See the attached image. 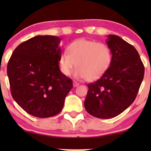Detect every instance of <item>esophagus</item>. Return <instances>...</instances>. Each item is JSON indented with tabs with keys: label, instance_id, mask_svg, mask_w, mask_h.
Listing matches in <instances>:
<instances>
[{
	"label": "esophagus",
	"instance_id": "1",
	"mask_svg": "<svg viewBox=\"0 0 151 151\" xmlns=\"http://www.w3.org/2000/svg\"><path fill=\"white\" fill-rule=\"evenodd\" d=\"M79 85H80V84H79V83H77V82H76V81L73 82V85H74V87H77Z\"/></svg>",
	"mask_w": 151,
	"mask_h": 151
}]
</instances>
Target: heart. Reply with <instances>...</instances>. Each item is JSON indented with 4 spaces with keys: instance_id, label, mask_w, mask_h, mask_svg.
Masks as SVG:
<instances>
[{
    "instance_id": "heart-1",
    "label": "heart",
    "mask_w": 151,
    "mask_h": 151,
    "mask_svg": "<svg viewBox=\"0 0 151 151\" xmlns=\"http://www.w3.org/2000/svg\"><path fill=\"white\" fill-rule=\"evenodd\" d=\"M60 57V68L64 75L69 76L77 66V78L94 81L99 79L112 63V52L106 44L80 39L70 44Z\"/></svg>"
}]
</instances>
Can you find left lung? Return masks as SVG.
I'll list each match as a JSON object with an SVG mask.
<instances>
[{
    "label": "left lung",
    "mask_w": 151,
    "mask_h": 151,
    "mask_svg": "<svg viewBox=\"0 0 151 151\" xmlns=\"http://www.w3.org/2000/svg\"><path fill=\"white\" fill-rule=\"evenodd\" d=\"M112 52V63L95 83L88 85L85 108L90 115L109 119L120 115L136 99L145 73L139 53L116 35L106 41Z\"/></svg>",
    "instance_id": "obj_1"
}]
</instances>
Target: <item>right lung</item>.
<instances>
[{
    "label": "right lung",
    "instance_id": "add662e5",
    "mask_svg": "<svg viewBox=\"0 0 151 151\" xmlns=\"http://www.w3.org/2000/svg\"><path fill=\"white\" fill-rule=\"evenodd\" d=\"M61 39L36 36L14 50L7 74L12 96L33 116L49 118L58 114L73 87L72 80L60 71Z\"/></svg>",
    "mask_w": 151,
    "mask_h": 151
}]
</instances>
